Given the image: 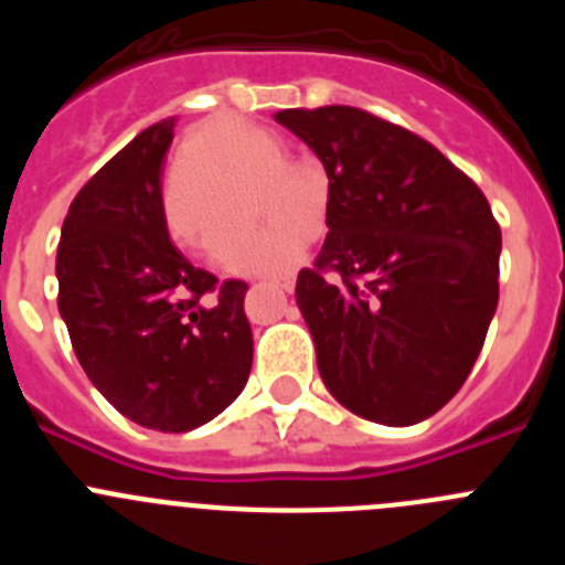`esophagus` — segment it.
Here are the masks:
<instances>
[{"label": "esophagus", "instance_id": "1", "mask_svg": "<svg viewBox=\"0 0 565 565\" xmlns=\"http://www.w3.org/2000/svg\"><path fill=\"white\" fill-rule=\"evenodd\" d=\"M268 282H271V286H277L279 291H288V294L294 291V274H286V277H274V279H268Z\"/></svg>", "mask_w": 565, "mask_h": 565}]
</instances>
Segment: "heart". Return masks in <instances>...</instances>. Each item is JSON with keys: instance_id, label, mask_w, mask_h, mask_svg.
<instances>
[{"instance_id": "obj_1", "label": "heart", "mask_w": 565, "mask_h": 565, "mask_svg": "<svg viewBox=\"0 0 565 565\" xmlns=\"http://www.w3.org/2000/svg\"><path fill=\"white\" fill-rule=\"evenodd\" d=\"M257 181L259 217L268 226L226 239L214 259L234 274H279L291 268L317 232L326 186L286 161V147L266 129L239 118H212L183 141L178 172L163 192L172 234L192 248H209L243 217V192Z\"/></svg>"}]
</instances>
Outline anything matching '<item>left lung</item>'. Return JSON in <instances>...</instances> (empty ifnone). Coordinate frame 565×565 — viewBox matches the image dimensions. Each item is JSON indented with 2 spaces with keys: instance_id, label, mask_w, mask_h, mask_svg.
Returning <instances> with one entry per match:
<instances>
[{
  "instance_id": "obj_1",
  "label": "left lung",
  "mask_w": 565,
  "mask_h": 565,
  "mask_svg": "<svg viewBox=\"0 0 565 565\" xmlns=\"http://www.w3.org/2000/svg\"><path fill=\"white\" fill-rule=\"evenodd\" d=\"M274 121L328 172V237L297 277L319 376L367 422L411 427L467 382L498 308L501 226L433 143L356 107Z\"/></svg>"
}]
</instances>
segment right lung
Listing matches in <instances>:
<instances>
[{
	"mask_svg": "<svg viewBox=\"0 0 565 565\" xmlns=\"http://www.w3.org/2000/svg\"><path fill=\"white\" fill-rule=\"evenodd\" d=\"M174 118L152 124L70 203L56 254L58 313L89 382L129 422L189 433L243 393L254 356L243 279L172 246L163 161Z\"/></svg>",
	"mask_w": 565,
	"mask_h": 565,
	"instance_id": "1",
	"label": "right lung"
}]
</instances>
